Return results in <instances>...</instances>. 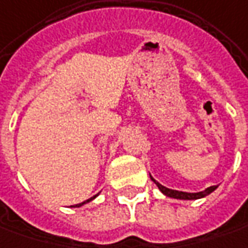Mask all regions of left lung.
Segmentation results:
<instances>
[{
	"mask_svg": "<svg viewBox=\"0 0 248 248\" xmlns=\"http://www.w3.org/2000/svg\"><path fill=\"white\" fill-rule=\"evenodd\" d=\"M151 180L156 184V186L159 188V191L163 193V195H166V196H169V198H174V199H181V201H195V199H201V198H204V196H207V195H210V193L214 192V191L217 189V185H213V186L206 188V189H204V191H202V192H195V193L183 192V191L169 189V188H166V186H163L162 184H159L156 180H154L152 177H151Z\"/></svg>",
	"mask_w": 248,
	"mask_h": 248,
	"instance_id": "1",
	"label": "left lung"
}]
</instances>
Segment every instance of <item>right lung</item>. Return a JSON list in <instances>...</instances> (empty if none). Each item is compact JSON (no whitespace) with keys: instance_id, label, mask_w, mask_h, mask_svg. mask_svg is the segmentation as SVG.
<instances>
[{"instance_id":"right-lung-1","label":"right lung","mask_w":248,"mask_h":248,"mask_svg":"<svg viewBox=\"0 0 248 248\" xmlns=\"http://www.w3.org/2000/svg\"><path fill=\"white\" fill-rule=\"evenodd\" d=\"M97 195H94L93 198H90V199H88V201H85V202H82V203H79V204H75V206H71V207H81V206H83V204H86V203H89L90 201H93L94 198H96Z\"/></svg>"}]
</instances>
